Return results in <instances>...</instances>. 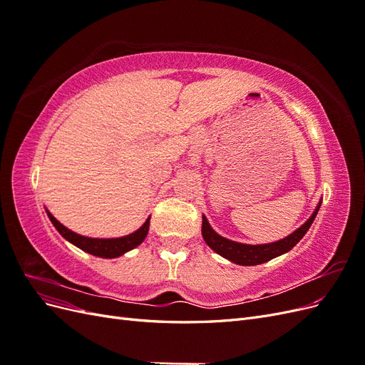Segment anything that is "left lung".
Returning a JSON list of instances; mask_svg holds the SVG:
<instances>
[{
	"label": "left lung",
	"instance_id": "obj_1",
	"mask_svg": "<svg viewBox=\"0 0 365 365\" xmlns=\"http://www.w3.org/2000/svg\"><path fill=\"white\" fill-rule=\"evenodd\" d=\"M319 207H322V200H319L311 217H309L302 227H298L289 236H286L280 240L271 242V244L250 245V244H240V242L222 237L216 233V231L212 228V225L208 224L205 216H202V237L205 240V244L215 252H217L219 256H222L233 263L242 264V267H254V264L264 263L274 257L282 256L284 252L291 251L298 242L303 239V236L307 233V230L311 228Z\"/></svg>",
	"mask_w": 365,
	"mask_h": 365
}]
</instances>
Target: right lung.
<instances>
[{
  "label": "right lung",
  "instance_id": "obj_1",
  "mask_svg": "<svg viewBox=\"0 0 365 365\" xmlns=\"http://www.w3.org/2000/svg\"><path fill=\"white\" fill-rule=\"evenodd\" d=\"M46 212L51 220V224L54 225V228L59 231L61 236L65 240H68L70 244L76 245L77 248H81L82 251H85L88 254H93V256H97V257H102V259H115V257L123 256L125 252L138 247L141 242L146 239V236L149 233L150 216L146 219V222L143 224L137 231H134V233H130L128 236L98 239V237H88V236L74 233V231H71L70 228L62 225L59 220L48 212L47 208H46Z\"/></svg>",
  "mask_w": 365,
  "mask_h": 365
}]
</instances>
